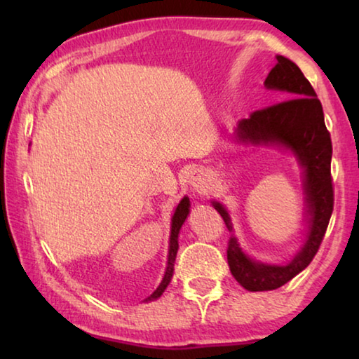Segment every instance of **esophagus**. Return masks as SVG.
Segmentation results:
<instances>
[{
  "mask_svg": "<svg viewBox=\"0 0 359 359\" xmlns=\"http://www.w3.org/2000/svg\"><path fill=\"white\" fill-rule=\"evenodd\" d=\"M191 185L196 193H204L209 185V179L203 171H196L191 175Z\"/></svg>",
  "mask_w": 359,
  "mask_h": 359,
  "instance_id": "34e87169",
  "label": "esophagus"
}]
</instances>
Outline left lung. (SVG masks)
Listing matches in <instances>:
<instances>
[{"label":"left lung","mask_w":359,"mask_h":359,"mask_svg":"<svg viewBox=\"0 0 359 359\" xmlns=\"http://www.w3.org/2000/svg\"><path fill=\"white\" fill-rule=\"evenodd\" d=\"M264 85L282 92L283 100L258 109L248 118H242L236 139L244 144H280L294 151L306 171V187L311 229L302 250L285 266L263 264L247 258L234 234L228 239V264L231 274L248 291H269L280 288L311 264L323 242L334 208L331 177L332 142L325 125L321 102L302 71L282 55L267 74ZM214 208L222 215L229 233H233L226 209L220 203Z\"/></svg>","instance_id":"8db88e82"}]
</instances>
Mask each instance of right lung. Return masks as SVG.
Instances as JSON below:
<instances>
[{
    "instance_id": "1",
    "label": "right lung",
    "mask_w": 359,
    "mask_h": 359,
    "mask_svg": "<svg viewBox=\"0 0 359 359\" xmlns=\"http://www.w3.org/2000/svg\"><path fill=\"white\" fill-rule=\"evenodd\" d=\"M188 210H190V201H188V198H184L180 201V204L177 205V209L174 212V217H172V226H171V241H169V255H168V267H166V274L163 277V280L160 283V287H158L154 293H151L147 299L145 301H151V299H156V297H160L163 294V291L166 290V287L171 282V277H172V272H174V261H175V255H177V248H179V231L182 228V224H184L185 218L188 215Z\"/></svg>"
}]
</instances>
